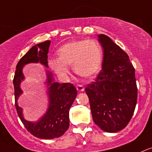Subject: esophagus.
I'll list each match as a JSON object with an SVG mask.
<instances>
[{"mask_svg": "<svg viewBox=\"0 0 152 152\" xmlns=\"http://www.w3.org/2000/svg\"><path fill=\"white\" fill-rule=\"evenodd\" d=\"M76 89H77L78 91H84L85 88L84 86H82V85H78V86H76Z\"/></svg>", "mask_w": 152, "mask_h": 152, "instance_id": "34e87169", "label": "esophagus"}]
</instances>
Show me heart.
Wrapping results in <instances>:
<instances>
[{
    "label": "heart",
    "instance_id": "1",
    "mask_svg": "<svg viewBox=\"0 0 152 152\" xmlns=\"http://www.w3.org/2000/svg\"><path fill=\"white\" fill-rule=\"evenodd\" d=\"M58 59L49 61L51 69L64 77L68 74V66L79 76L90 79L100 70L103 62V50L94 40L79 39L65 43L57 51Z\"/></svg>",
    "mask_w": 152,
    "mask_h": 152
}]
</instances>
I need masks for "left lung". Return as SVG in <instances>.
<instances>
[{"label": "left lung", "mask_w": 152, "mask_h": 152, "mask_svg": "<svg viewBox=\"0 0 152 152\" xmlns=\"http://www.w3.org/2000/svg\"><path fill=\"white\" fill-rule=\"evenodd\" d=\"M103 49L102 69L86 92L93 120L101 130L116 133L134 115L137 100L135 69L128 55L109 37L98 35Z\"/></svg>", "instance_id": "left-lung-1"}]
</instances>
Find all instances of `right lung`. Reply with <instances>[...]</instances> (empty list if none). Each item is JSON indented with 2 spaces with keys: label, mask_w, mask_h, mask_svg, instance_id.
<instances>
[{
  "label": "right lung",
  "mask_w": 152,
  "mask_h": 152,
  "mask_svg": "<svg viewBox=\"0 0 152 152\" xmlns=\"http://www.w3.org/2000/svg\"><path fill=\"white\" fill-rule=\"evenodd\" d=\"M50 43V40H46L31 48L17 64L13 79L15 105L18 117L32 135L44 140L60 137L67 130L69 125V109L77 95V91L73 84L56 83L54 81L52 73L47 70L46 83L49 102L47 111L36 122L28 121L24 118L22 109L17 103L18 97L22 94L21 83L25 79L22 69L25 64L30 63H40L48 67L47 54Z\"/></svg>",
  "instance_id": "add662e5"
}]
</instances>
